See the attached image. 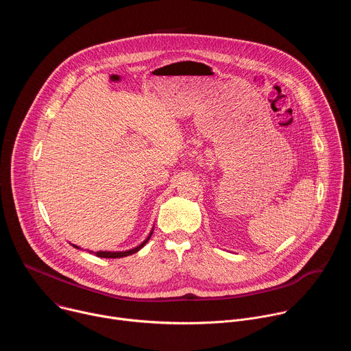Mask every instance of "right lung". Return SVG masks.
Returning a JSON list of instances; mask_svg holds the SVG:
<instances>
[{
	"label": "right lung",
	"mask_w": 351,
	"mask_h": 351,
	"mask_svg": "<svg viewBox=\"0 0 351 351\" xmlns=\"http://www.w3.org/2000/svg\"><path fill=\"white\" fill-rule=\"evenodd\" d=\"M152 233H153V232H152ZM152 233H149V236H148L138 247H134V248H132V250H128V252H115V253H112V252H97L95 256H97V257H101V258H122V257L130 256V254L138 252V250L148 241V239L152 237ZM75 247L77 248V245H75Z\"/></svg>",
	"instance_id": "1"
}]
</instances>
